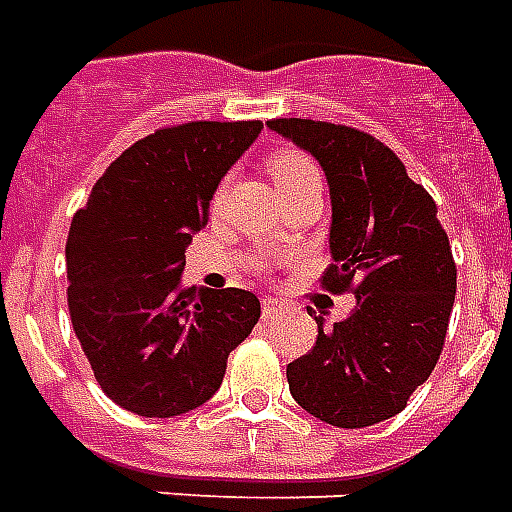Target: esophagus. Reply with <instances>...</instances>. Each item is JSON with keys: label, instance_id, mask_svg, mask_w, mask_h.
I'll return each mask as SVG.
<instances>
[{"label": "esophagus", "instance_id": "34e87169", "mask_svg": "<svg viewBox=\"0 0 512 512\" xmlns=\"http://www.w3.org/2000/svg\"><path fill=\"white\" fill-rule=\"evenodd\" d=\"M261 307H264V318H275L283 310V302H278L275 297H264L261 299Z\"/></svg>", "mask_w": 512, "mask_h": 512}]
</instances>
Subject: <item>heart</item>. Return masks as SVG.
I'll list each match as a JSON object with an SVG mask.
<instances>
[{
  "instance_id": "1",
  "label": "heart",
  "mask_w": 512,
  "mask_h": 512,
  "mask_svg": "<svg viewBox=\"0 0 512 512\" xmlns=\"http://www.w3.org/2000/svg\"><path fill=\"white\" fill-rule=\"evenodd\" d=\"M267 172L275 180L280 197L297 194L305 188H321L324 183L318 164L299 148H272L267 153Z\"/></svg>"
}]
</instances>
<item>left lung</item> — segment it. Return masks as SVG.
<instances>
[{
	"label": "left lung",
	"instance_id": "1",
	"mask_svg": "<svg viewBox=\"0 0 512 512\" xmlns=\"http://www.w3.org/2000/svg\"><path fill=\"white\" fill-rule=\"evenodd\" d=\"M267 126L321 161L332 194L321 288L356 294L332 329L315 315V345L286 367L291 397L340 429L380 424L405 410L443 353L456 297L448 234L432 194L372 134L310 118Z\"/></svg>",
	"mask_w": 512,
	"mask_h": 512
}]
</instances>
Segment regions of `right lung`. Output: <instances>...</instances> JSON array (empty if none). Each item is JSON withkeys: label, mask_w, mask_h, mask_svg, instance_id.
I'll return each instance as SVG.
<instances>
[{"label": "right lung", "mask_w": 512, "mask_h": 512, "mask_svg": "<svg viewBox=\"0 0 512 512\" xmlns=\"http://www.w3.org/2000/svg\"><path fill=\"white\" fill-rule=\"evenodd\" d=\"M261 121H188L126 148L96 180L67 237V299L80 348L115 405L172 418L205 405L261 315L242 288H180L226 169Z\"/></svg>", "instance_id": "obj_1"}]
</instances>
